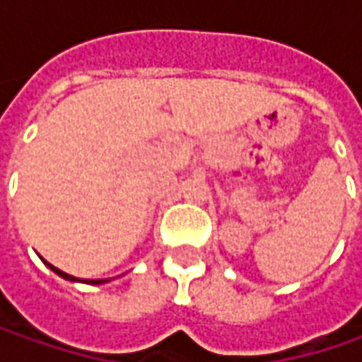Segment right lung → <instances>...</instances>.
<instances>
[{
	"label": "right lung",
	"instance_id": "obj_1",
	"mask_svg": "<svg viewBox=\"0 0 362 362\" xmlns=\"http://www.w3.org/2000/svg\"><path fill=\"white\" fill-rule=\"evenodd\" d=\"M44 262H46V259H44ZM46 266H48L52 272H56V274H58L60 278H64V280H70V282H80L78 278H74V276H70V274H66V272H62V270H58V268H54V266H52V264H48V262H46ZM105 282H108V280H90L88 284H105Z\"/></svg>",
	"mask_w": 362,
	"mask_h": 362
}]
</instances>
